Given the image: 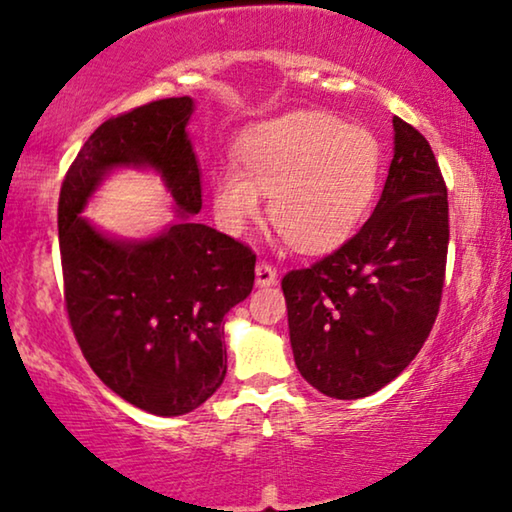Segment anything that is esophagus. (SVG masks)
<instances>
[{
    "label": "esophagus",
    "mask_w": 512,
    "mask_h": 512,
    "mask_svg": "<svg viewBox=\"0 0 512 512\" xmlns=\"http://www.w3.org/2000/svg\"><path fill=\"white\" fill-rule=\"evenodd\" d=\"M277 282V270L270 263L256 265V286H272Z\"/></svg>",
    "instance_id": "34e87169"
}]
</instances>
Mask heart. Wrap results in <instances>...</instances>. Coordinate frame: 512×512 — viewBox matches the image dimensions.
Masks as SVG:
<instances>
[{
    "label": "heart",
    "mask_w": 512,
    "mask_h": 512,
    "mask_svg": "<svg viewBox=\"0 0 512 512\" xmlns=\"http://www.w3.org/2000/svg\"><path fill=\"white\" fill-rule=\"evenodd\" d=\"M237 163L216 170V219L240 235L261 212L293 249L338 247L361 226L382 179V146L363 125H345L324 111H298L242 137Z\"/></svg>",
    "instance_id": "1"
}]
</instances>
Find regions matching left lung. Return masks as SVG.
<instances>
[{
    "label": "left lung",
    "instance_id": "obj_1",
    "mask_svg": "<svg viewBox=\"0 0 512 512\" xmlns=\"http://www.w3.org/2000/svg\"><path fill=\"white\" fill-rule=\"evenodd\" d=\"M447 188L431 146L394 118V158L352 240L282 279L293 359L321 394L352 401L396 380L429 338L445 282Z\"/></svg>",
    "mask_w": 512,
    "mask_h": 512
}]
</instances>
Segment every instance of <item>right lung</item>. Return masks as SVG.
Masks as SVG:
<instances>
[{
    "mask_svg": "<svg viewBox=\"0 0 512 512\" xmlns=\"http://www.w3.org/2000/svg\"><path fill=\"white\" fill-rule=\"evenodd\" d=\"M191 97H167L109 118L81 146L60 188L65 303L83 356L107 387L158 417L200 408L226 377V314L251 293L256 254L188 219L200 214V167L186 125ZM153 169L182 219L125 241L82 209L114 169Z\"/></svg>",
    "mask_w": 512,
    "mask_h": 512,
    "instance_id": "1",
    "label": "right lung"
}]
</instances>
